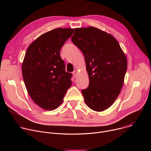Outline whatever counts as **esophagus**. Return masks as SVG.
Masks as SVG:
<instances>
[{
    "label": "esophagus",
    "mask_w": 151,
    "mask_h": 151,
    "mask_svg": "<svg viewBox=\"0 0 151 151\" xmlns=\"http://www.w3.org/2000/svg\"><path fill=\"white\" fill-rule=\"evenodd\" d=\"M77 71L76 70H74L73 72H72V75H73V77L74 78H75L76 76V75H77Z\"/></svg>",
    "instance_id": "obj_1"
}]
</instances>
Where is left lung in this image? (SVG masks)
Segmentation results:
<instances>
[{
    "label": "left lung",
    "instance_id": "1",
    "mask_svg": "<svg viewBox=\"0 0 151 151\" xmlns=\"http://www.w3.org/2000/svg\"><path fill=\"white\" fill-rule=\"evenodd\" d=\"M72 41L82 52L89 87L82 90L85 102L101 112L115 102L122 87L127 60L117 40L96 27L76 28Z\"/></svg>",
    "mask_w": 151,
    "mask_h": 151
}]
</instances>
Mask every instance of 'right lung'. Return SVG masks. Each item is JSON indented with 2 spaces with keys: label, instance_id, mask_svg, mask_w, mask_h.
<instances>
[{
  "label": "right lung",
  "instance_id": "right-lung-1",
  "mask_svg": "<svg viewBox=\"0 0 151 151\" xmlns=\"http://www.w3.org/2000/svg\"><path fill=\"white\" fill-rule=\"evenodd\" d=\"M73 29L58 28L40 35L29 46L22 64L27 91L41 108L52 111L62 103L72 85V73L66 72L60 54Z\"/></svg>",
  "mask_w": 151,
  "mask_h": 151
}]
</instances>
